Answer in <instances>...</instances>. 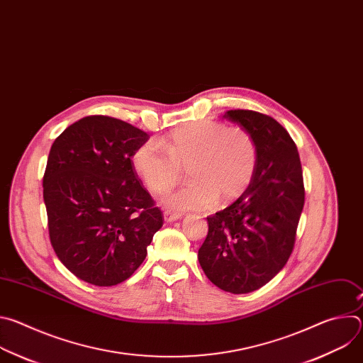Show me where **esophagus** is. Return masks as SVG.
I'll return each mask as SVG.
<instances>
[{
  "label": "esophagus",
  "mask_w": 363,
  "mask_h": 363,
  "mask_svg": "<svg viewBox=\"0 0 363 363\" xmlns=\"http://www.w3.org/2000/svg\"><path fill=\"white\" fill-rule=\"evenodd\" d=\"M181 217H182V216L178 214V213H172V211H165V213H164V218H165L167 223L177 221V220H179Z\"/></svg>",
  "instance_id": "obj_1"
}]
</instances>
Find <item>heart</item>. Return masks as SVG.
<instances>
[{"label":"heart","mask_w":363,"mask_h":363,"mask_svg":"<svg viewBox=\"0 0 363 363\" xmlns=\"http://www.w3.org/2000/svg\"><path fill=\"white\" fill-rule=\"evenodd\" d=\"M257 162V143L247 129L214 121L182 125L160 143L146 140L132 153V167L152 194L172 189L186 169L191 182L164 199L177 211L237 199L250 186Z\"/></svg>","instance_id":"b5f03b06"}]
</instances>
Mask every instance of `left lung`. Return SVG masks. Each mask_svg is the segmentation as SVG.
<instances>
[{"mask_svg": "<svg viewBox=\"0 0 363 363\" xmlns=\"http://www.w3.org/2000/svg\"><path fill=\"white\" fill-rule=\"evenodd\" d=\"M255 139L258 162L245 192L208 220L198 260L217 287L234 294L267 284L287 263L304 205L303 171L297 146L272 116L227 111Z\"/></svg>", "mask_w": 363, "mask_h": 363, "instance_id": "8db88e82", "label": "left lung"}]
</instances>
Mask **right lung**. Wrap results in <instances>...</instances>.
<instances>
[{
	"instance_id": "1",
	"label": "right lung",
	"mask_w": 363,
	"mask_h": 363,
	"mask_svg": "<svg viewBox=\"0 0 363 363\" xmlns=\"http://www.w3.org/2000/svg\"><path fill=\"white\" fill-rule=\"evenodd\" d=\"M147 139L130 123L94 115L51 145L43 177L50 242L83 281L115 286L129 279L164 224L132 167V153Z\"/></svg>"
}]
</instances>
